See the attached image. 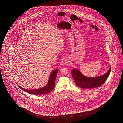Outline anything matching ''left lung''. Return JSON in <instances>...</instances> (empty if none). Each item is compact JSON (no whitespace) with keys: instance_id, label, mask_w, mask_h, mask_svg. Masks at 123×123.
<instances>
[{"instance_id":"left-lung-1","label":"left lung","mask_w":123,"mask_h":123,"mask_svg":"<svg viewBox=\"0 0 123 123\" xmlns=\"http://www.w3.org/2000/svg\"><path fill=\"white\" fill-rule=\"evenodd\" d=\"M111 68V66L107 73L104 75L93 78L85 76L76 68L72 71V75L77 86L84 89L92 88L101 86L104 83L110 75Z\"/></svg>"}]
</instances>
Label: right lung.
I'll return each mask as SVG.
<instances>
[{"label": "right lung", "instance_id": "add662e5", "mask_svg": "<svg viewBox=\"0 0 123 123\" xmlns=\"http://www.w3.org/2000/svg\"><path fill=\"white\" fill-rule=\"evenodd\" d=\"M58 69L53 71L50 74L48 83L47 85L46 86L41 88L36 89V90H27V89L23 88L22 87H21L19 86H18L19 87V88H20L22 90L30 94H36V95L47 94L50 93V92H51L55 87V79L58 73Z\"/></svg>", "mask_w": 123, "mask_h": 123}]
</instances>
